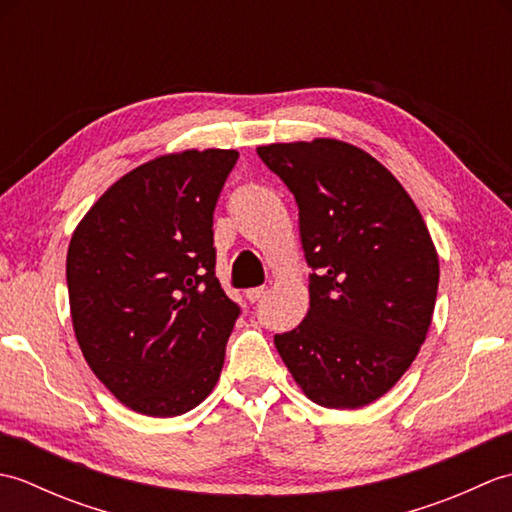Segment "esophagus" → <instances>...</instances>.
Instances as JSON below:
<instances>
[{"instance_id":"1","label":"esophagus","mask_w":512,"mask_h":512,"mask_svg":"<svg viewBox=\"0 0 512 512\" xmlns=\"http://www.w3.org/2000/svg\"><path fill=\"white\" fill-rule=\"evenodd\" d=\"M244 295H246V299H248L250 303H255V301H259V299H262V297L266 295V286L250 288V290H246V292H244Z\"/></svg>"}]
</instances>
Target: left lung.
Returning <instances> with one entry per match:
<instances>
[{"label": "left lung", "mask_w": 512, "mask_h": 512, "mask_svg": "<svg viewBox=\"0 0 512 512\" xmlns=\"http://www.w3.org/2000/svg\"><path fill=\"white\" fill-rule=\"evenodd\" d=\"M299 206L310 310L275 334L312 402L358 409L407 372L427 339L440 264L418 206L367 151L334 138L257 147Z\"/></svg>", "instance_id": "8db88e82"}]
</instances>
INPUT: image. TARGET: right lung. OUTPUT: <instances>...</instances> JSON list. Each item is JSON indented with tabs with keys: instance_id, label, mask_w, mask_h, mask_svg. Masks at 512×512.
Here are the masks:
<instances>
[{
	"instance_id": "obj_1",
	"label": "right lung",
	"mask_w": 512,
	"mask_h": 512,
	"mask_svg": "<svg viewBox=\"0 0 512 512\" xmlns=\"http://www.w3.org/2000/svg\"><path fill=\"white\" fill-rule=\"evenodd\" d=\"M235 149L158 156L116 180L74 228L65 277L96 378L151 418L211 394L239 306L215 277L213 211Z\"/></svg>"
}]
</instances>
